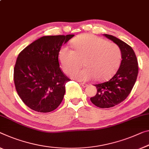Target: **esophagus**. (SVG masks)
I'll return each mask as SVG.
<instances>
[{
    "mask_svg": "<svg viewBox=\"0 0 149 149\" xmlns=\"http://www.w3.org/2000/svg\"><path fill=\"white\" fill-rule=\"evenodd\" d=\"M80 84H81V85L82 86V87H86V86H88V84H86V83H84V82H81V83H80Z\"/></svg>",
    "mask_w": 149,
    "mask_h": 149,
    "instance_id": "obj_1",
    "label": "esophagus"
}]
</instances>
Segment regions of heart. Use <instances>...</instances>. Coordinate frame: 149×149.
Instances as JSON below:
<instances>
[{
    "label": "heart",
    "instance_id": "heart-1",
    "mask_svg": "<svg viewBox=\"0 0 149 149\" xmlns=\"http://www.w3.org/2000/svg\"><path fill=\"white\" fill-rule=\"evenodd\" d=\"M74 51L64 47L58 54L62 68L69 74L81 67L85 68L71 73L72 79L80 81L96 79L102 81L109 79L117 69L121 60V51L114 42L90 34H82L72 41Z\"/></svg>",
    "mask_w": 149,
    "mask_h": 149
}]
</instances>
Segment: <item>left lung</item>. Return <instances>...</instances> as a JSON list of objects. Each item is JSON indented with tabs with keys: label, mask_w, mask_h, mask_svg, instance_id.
Here are the masks:
<instances>
[{
	"label": "left lung",
	"mask_w": 149,
	"mask_h": 149,
	"mask_svg": "<svg viewBox=\"0 0 149 149\" xmlns=\"http://www.w3.org/2000/svg\"><path fill=\"white\" fill-rule=\"evenodd\" d=\"M119 47L121 61L119 68L109 81L95 84L97 93L91 101L100 108H110L120 104L127 98L136 81L138 61L133 49L124 41L113 35H103Z\"/></svg>",
	"instance_id": "1"
}]
</instances>
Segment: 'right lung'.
<instances>
[{
	"label": "right lung",
	"instance_id": "obj_1",
	"mask_svg": "<svg viewBox=\"0 0 149 149\" xmlns=\"http://www.w3.org/2000/svg\"><path fill=\"white\" fill-rule=\"evenodd\" d=\"M74 35L44 36L20 52L14 68L15 88L22 102L40 113L54 111L61 103L70 79L58 63L63 45Z\"/></svg>",
	"mask_w": 149,
	"mask_h": 149
}]
</instances>
